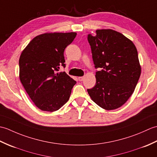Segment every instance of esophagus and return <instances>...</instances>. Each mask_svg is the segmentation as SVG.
I'll use <instances>...</instances> for the list:
<instances>
[{
  "label": "esophagus",
  "mask_w": 157,
  "mask_h": 157,
  "mask_svg": "<svg viewBox=\"0 0 157 157\" xmlns=\"http://www.w3.org/2000/svg\"><path fill=\"white\" fill-rule=\"evenodd\" d=\"M84 79V77H79L78 78V80L79 82H82Z\"/></svg>",
  "instance_id": "esophagus-1"
}]
</instances>
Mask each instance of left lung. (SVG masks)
<instances>
[{
  "mask_svg": "<svg viewBox=\"0 0 157 157\" xmlns=\"http://www.w3.org/2000/svg\"><path fill=\"white\" fill-rule=\"evenodd\" d=\"M96 69V85L87 91L96 105L114 110L134 92L141 74L138 51L130 40L113 29H98L88 35Z\"/></svg>",
  "mask_w": 157,
  "mask_h": 157,
  "instance_id": "left-lung-1",
  "label": "left lung"
}]
</instances>
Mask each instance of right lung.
<instances>
[{
  "label": "right lung",
  "mask_w": 157,
  "mask_h": 157,
  "mask_svg": "<svg viewBox=\"0 0 157 157\" xmlns=\"http://www.w3.org/2000/svg\"><path fill=\"white\" fill-rule=\"evenodd\" d=\"M77 34L46 33L29 43L19 61V78L32 101L42 111H57L68 101L76 84L65 72L64 51Z\"/></svg>",
  "instance_id": "add662e5"
}]
</instances>
